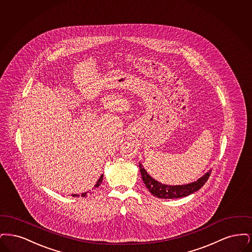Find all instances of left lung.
Returning <instances> with one entry per match:
<instances>
[{
    "label": "left lung",
    "mask_w": 252,
    "mask_h": 252,
    "mask_svg": "<svg viewBox=\"0 0 252 252\" xmlns=\"http://www.w3.org/2000/svg\"><path fill=\"white\" fill-rule=\"evenodd\" d=\"M139 169L141 172L143 182L146 187L149 189V191L154 195V197L164 198V199L186 197V196H189L190 194L195 193L198 189H200L202 186H204V184L207 182L210 174L212 172V170H209L207 173L200 177L196 182H193L188 185L167 186L157 182L153 177L149 175L141 163L139 164Z\"/></svg>",
    "instance_id": "left-lung-1"
}]
</instances>
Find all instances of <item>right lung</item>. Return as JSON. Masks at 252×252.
I'll list each match as a JSON object with an SVG mask.
<instances>
[{"label":"right lung","instance_id":"obj_1","mask_svg":"<svg viewBox=\"0 0 252 252\" xmlns=\"http://www.w3.org/2000/svg\"><path fill=\"white\" fill-rule=\"evenodd\" d=\"M102 178H103V175L100 176L99 177V179L98 180V182L96 183V185L94 186V189H96V188H98V186H100V184H101V182H102ZM73 197H79V195H76V194H73L72 195ZM87 196V192L86 193H83V194H81V197H86Z\"/></svg>","mask_w":252,"mask_h":252}]
</instances>
